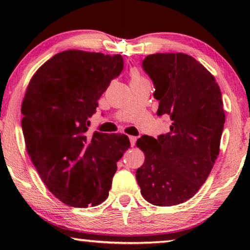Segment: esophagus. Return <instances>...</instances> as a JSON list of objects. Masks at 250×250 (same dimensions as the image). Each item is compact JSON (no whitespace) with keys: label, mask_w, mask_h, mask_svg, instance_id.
I'll return each instance as SVG.
<instances>
[{"label":"esophagus","mask_w":250,"mask_h":250,"mask_svg":"<svg viewBox=\"0 0 250 250\" xmlns=\"http://www.w3.org/2000/svg\"><path fill=\"white\" fill-rule=\"evenodd\" d=\"M129 139H130L131 146H134V145H135V141H137V137H133V135H130Z\"/></svg>","instance_id":"esophagus-1"}]
</instances>
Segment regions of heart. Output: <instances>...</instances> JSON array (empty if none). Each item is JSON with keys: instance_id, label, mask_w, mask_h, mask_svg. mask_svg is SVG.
Masks as SVG:
<instances>
[{"instance_id": "b5f03b06", "label": "heart", "mask_w": 250, "mask_h": 250, "mask_svg": "<svg viewBox=\"0 0 250 250\" xmlns=\"http://www.w3.org/2000/svg\"><path fill=\"white\" fill-rule=\"evenodd\" d=\"M139 78H141V77L138 74H133L132 75V79H139Z\"/></svg>"}]
</instances>
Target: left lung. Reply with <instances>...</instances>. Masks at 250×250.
<instances>
[{
	"instance_id": "8db88e82",
	"label": "left lung",
	"mask_w": 250,
	"mask_h": 250,
	"mask_svg": "<svg viewBox=\"0 0 250 250\" xmlns=\"http://www.w3.org/2000/svg\"><path fill=\"white\" fill-rule=\"evenodd\" d=\"M142 68L160 101L156 115L170 118L171 125L158 139H138L146 160L135 177L146 201L177 205L195 195L217 159L225 124L221 89L204 66L183 53L149 55Z\"/></svg>"
}]
</instances>
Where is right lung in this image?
Listing matches in <instances>:
<instances>
[{
    "label": "right lung",
    "instance_id": "1",
    "mask_svg": "<svg viewBox=\"0 0 250 250\" xmlns=\"http://www.w3.org/2000/svg\"><path fill=\"white\" fill-rule=\"evenodd\" d=\"M122 69L121 55L70 49L48 59L28 83L22 104L26 150L64 204L84 208L105 201L117 162L130 147L125 134L87 132L99 98Z\"/></svg>",
    "mask_w": 250,
    "mask_h": 250
}]
</instances>
